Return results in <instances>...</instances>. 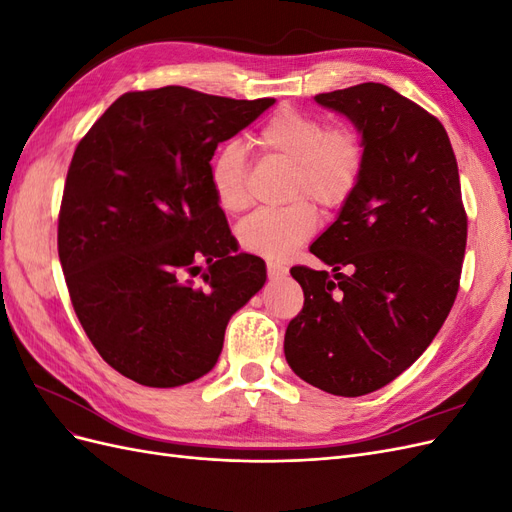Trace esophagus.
<instances>
[{"label":"esophagus","instance_id":"obj_1","mask_svg":"<svg viewBox=\"0 0 512 512\" xmlns=\"http://www.w3.org/2000/svg\"><path fill=\"white\" fill-rule=\"evenodd\" d=\"M267 275H269L271 282H277V280H284V277L288 275V269L282 267V265H275V262H269Z\"/></svg>","mask_w":512,"mask_h":512}]
</instances>
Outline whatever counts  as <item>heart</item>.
<instances>
[{
    "label": "heart",
    "mask_w": 512,
    "mask_h": 512,
    "mask_svg": "<svg viewBox=\"0 0 512 512\" xmlns=\"http://www.w3.org/2000/svg\"><path fill=\"white\" fill-rule=\"evenodd\" d=\"M260 147L294 166L292 196H307L322 207L346 203L361 177L363 145L348 126L324 123L297 108L275 113L258 132ZM209 183L218 205L237 213L250 203L247 162L239 143H226L209 166ZM318 215L305 200L282 209H260L237 228L245 252L267 260H286L314 235Z\"/></svg>",
    "instance_id": "obj_1"
}]
</instances>
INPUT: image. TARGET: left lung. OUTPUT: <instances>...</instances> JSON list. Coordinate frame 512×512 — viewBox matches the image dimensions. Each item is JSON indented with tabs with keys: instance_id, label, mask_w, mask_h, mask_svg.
Returning a JSON list of instances; mask_svg holds the SVG:
<instances>
[{
	"instance_id": "left-lung-1",
	"label": "left lung",
	"mask_w": 512,
	"mask_h": 512,
	"mask_svg": "<svg viewBox=\"0 0 512 512\" xmlns=\"http://www.w3.org/2000/svg\"><path fill=\"white\" fill-rule=\"evenodd\" d=\"M361 134V177L312 243L327 271L292 267L303 288L284 354L320 391L359 397L406 371L457 297L468 220L442 123L382 83L314 98ZM342 266L348 274L338 271Z\"/></svg>"
}]
</instances>
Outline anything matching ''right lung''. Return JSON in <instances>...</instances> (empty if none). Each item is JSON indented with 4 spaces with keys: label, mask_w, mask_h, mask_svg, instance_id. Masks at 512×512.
<instances>
[{
    "label": "right lung",
    "mask_w": 512,
    "mask_h": 512,
    "mask_svg": "<svg viewBox=\"0 0 512 512\" xmlns=\"http://www.w3.org/2000/svg\"><path fill=\"white\" fill-rule=\"evenodd\" d=\"M168 85L117 98L74 151L57 247L74 312L102 359L173 389L218 363L226 324L267 282L213 196L220 143L273 106ZM208 262L207 289L188 272Z\"/></svg>",
    "instance_id": "add662e5"
}]
</instances>
